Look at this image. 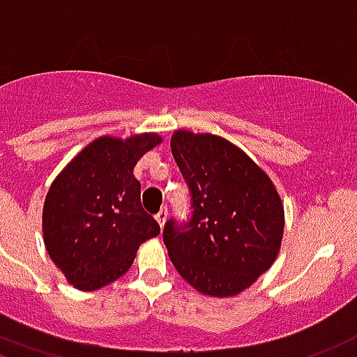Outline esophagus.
I'll return each mask as SVG.
<instances>
[{
    "label": "esophagus",
    "instance_id": "34e87169",
    "mask_svg": "<svg viewBox=\"0 0 357 357\" xmlns=\"http://www.w3.org/2000/svg\"><path fill=\"white\" fill-rule=\"evenodd\" d=\"M166 218H168V208H160V210L157 212V215H155V219H157L158 225L160 227H165Z\"/></svg>",
    "mask_w": 357,
    "mask_h": 357
}]
</instances>
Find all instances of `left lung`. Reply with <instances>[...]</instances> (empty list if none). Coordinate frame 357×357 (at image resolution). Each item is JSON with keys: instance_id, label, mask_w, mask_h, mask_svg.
Listing matches in <instances>:
<instances>
[{"instance_id": "left-lung-1", "label": "left lung", "mask_w": 357, "mask_h": 357, "mask_svg": "<svg viewBox=\"0 0 357 357\" xmlns=\"http://www.w3.org/2000/svg\"><path fill=\"white\" fill-rule=\"evenodd\" d=\"M172 155L191 192V218L168 219L162 238L181 278L210 297H232L276 259L284 204L240 147L213 134L176 130Z\"/></svg>"}]
</instances>
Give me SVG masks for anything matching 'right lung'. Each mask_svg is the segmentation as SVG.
Here are the masks:
<instances>
[{
    "label": "right lung",
    "mask_w": 357,
    "mask_h": 357,
    "mask_svg": "<svg viewBox=\"0 0 357 357\" xmlns=\"http://www.w3.org/2000/svg\"><path fill=\"white\" fill-rule=\"evenodd\" d=\"M162 142L145 132L102 136L60 172L43 206V240L71 286L94 291L128 271L138 248L160 227L144 212L134 166Z\"/></svg>",
    "instance_id": "obj_1"
}]
</instances>
